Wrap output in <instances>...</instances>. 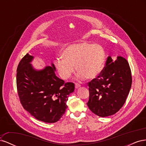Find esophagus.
Returning a JSON list of instances; mask_svg holds the SVG:
<instances>
[{"label": "esophagus", "instance_id": "1", "mask_svg": "<svg viewBox=\"0 0 146 146\" xmlns=\"http://www.w3.org/2000/svg\"><path fill=\"white\" fill-rule=\"evenodd\" d=\"M75 87H76V89H77V88H79L80 87V85H79L78 83H76L75 84Z\"/></svg>", "mask_w": 146, "mask_h": 146}]
</instances>
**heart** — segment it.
Masks as SVG:
<instances>
[{"instance_id": "heart-1", "label": "heart", "mask_w": 146, "mask_h": 146, "mask_svg": "<svg viewBox=\"0 0 146 146\" xmlns=\"http://www.w3.org/2000/svg\"><path fill=\"white\" fill-rule=\"evenodd\" d=\"M105 52L98 44L88 42L74 44L63 52L61 58L55 61L56 69L60 77L68 80L75 72H78L77 78L93 79L102 72L105 64Z\"/></svg>"}]
</instances>
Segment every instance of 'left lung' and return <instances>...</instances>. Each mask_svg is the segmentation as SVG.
Returning <instances> with one entry per match:
<instances>
[{"mask_svg":"<svg viewBox=\"0 0 146 146\" xmlns=\"http://www.w3.org/2000/svg\"><path fill=\"white\" fill-rule=\"evenodd\" d=\"M132 78L129 64L122 56L115 61L108 56L102 72L88 83L90 91L88 107L100 117L117 113L125 104Z\"/></svg>","mask_w":146,"mask_h":146,"instance_id":"obj_1","label":"left lung"}]
</instances>
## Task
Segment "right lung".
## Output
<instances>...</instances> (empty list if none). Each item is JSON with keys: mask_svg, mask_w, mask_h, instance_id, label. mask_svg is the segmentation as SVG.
I'll list each match as a JSON object with an SVG mask.
<instances>
[{"mask_svg": "<svg viewBox=\"0 0 146 146\" xmlns=\"http://www.w3.org/2000/svg\"><path fill=\"white\" fill-rule=\"evenodd\" d=\"M34 56L26 54L17 68L16 84L24 108L39 121L54 123L60 120L68 106L73 83H64L56 76L55 65L36 69L31 64Z\"/></svg>", "mask_w": 146, "mask_h": 146, "instance_id": "1", "label": "right lung"}]
</instances>
